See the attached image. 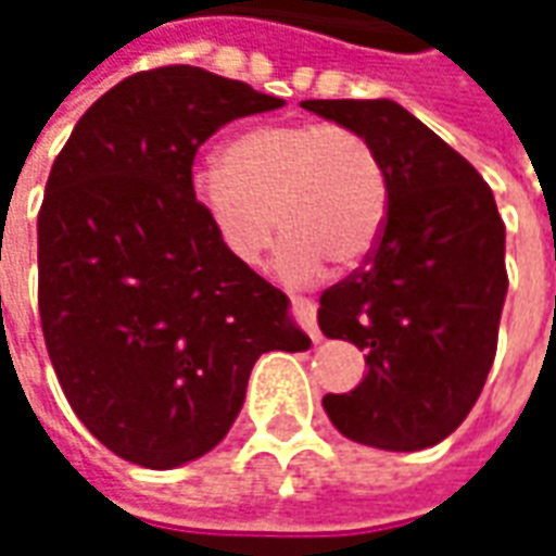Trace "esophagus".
<instances>
[{"instance_id":"obj_1","label":"esophagus","mask_w":556,"mask_h":556,"mask_svg":"<svg viewBox=\"0 0 556 556\" xmlns=\"http://www.w3.org/2000/svg\"><path fill=\"white\" fill-rule=\"evenodd\" d=\"M291 303H294V313H298V321L306 327V333L313 337V342H321V330L315 325V301L306 298V294H291Z\"/></svg>"}]
</instances>
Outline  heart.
Here are the masks:
<instances>
[{"label": "heart", "instance_id": "b5f03b06", "mask_svg": "<svg viewBox=\"0 0 556 556\" xmlns=\"http://www.w3.org/2000/svg\"><path fill=\"white\" fill-rule=\"evenodd\" d=\"M190 195L219 247L241 265L274 235L282 277L313 279L327 258L357 265L381 238L390 181L378 148L349 125L270 122L231 137L219 166L195 169Z\"/></svg>", "mask_w": 556, "mask_h": 556}]
</instances>
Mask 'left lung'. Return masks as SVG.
Masks as SVG:
<instances>
[{"mask_svg": "<svg viewBox=\"0 0 556 556\" xmlns=\"http://www.w3.org/2000/svg\"><path fill=\"white\" fill-rule=\"evenodd\" d=\"M301 106L361 130L390 181L375 250L318 309L321 333L366 351L369 372L321 405L349 441L417 453L465 422L489 378L509 289L506 226L482 175L396 101Z\"/></svg>", "mask_w": 556, "mask_h": 556, "instance_id": "8db88e82", "label": "left lung"}]
</instances>
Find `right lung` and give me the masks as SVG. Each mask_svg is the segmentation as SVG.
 Returning a JSON list of instances; mask_svg holds the SVG:
<instances>
[{"label": "right lung", "instance_id": "right-lung-1", "mask_svg": "<svg viewBox=\"0 0 556 556\" xmlns=\"http://www.w3.org/2000/svg\"><path fill=\"white\" fill-rule=\"evenodd\" d=\"M282 98L193 65L122 79L55 157L38 214L43 342L71 408L125 462L211 453L265 351H306L289 298L235 262L190 195L199 146Z\"/></svg>", "mask_w": 556, "mask_h": 556}]
</instances>
